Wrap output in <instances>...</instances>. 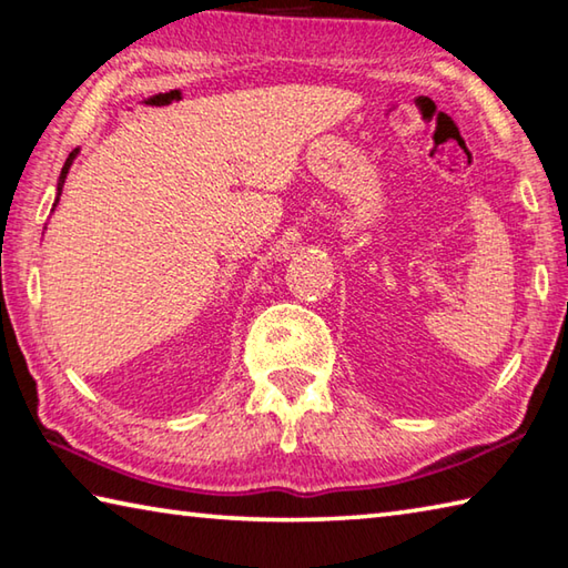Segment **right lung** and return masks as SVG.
Here are the masks:
<instances>
[{"mask_svg": "<svg viewBox=\"0 0 568 568\" xmlns=\"http://www.w3.org/2000/svg\"><path fill=\"white\" fill-rule=\"evenodd\" d=\"M74 155H77V150H72L70 152V158H67V162H64V168H62V175H60V185H57V190L62 192V185H64V178H67V172H70V165H72V160H74ZM60 192H57V200H54V205L60 203Z\"/></svg>", "mask_w": 568, "mask_h": 568, "instance_id": "1", "label": "right lung"}]
</instances>
